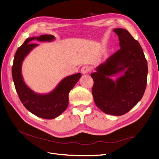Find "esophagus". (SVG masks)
Segmentation results:
<instances>
[{
	"mask_svg": "<svg viewBox=\"0 0 159 159\" xmlns=\"http://www.w3.org/2000/svg\"><path fill=\"white\" fill-rule=\"evenodd\" d=\"M89 70H90V68H89V67H88V66H84V67H82V69H81V72H82V73L84 74V75L89 73Z\"/></svg>",
	"mask_w": 159,
	"mask_h": 159,
	"instance_id": "34e87169",
	"label": "esophagus"
}]
</instances>
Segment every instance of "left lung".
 <instances>
[{"mask_svg":"<svg viewBox=\"0 0 159 159\" xmlns=\"http://www.w3.org/2000/svg\"><path fill=\"white\" fill-rule=\"evenodd\" d=\"M120 48L95 69L92 95L96 106L106 114L128 113L142 98L148 67L143 49L127 30L116 28ZM113 76H116L113 80Z\"/></svg>","mask_w":159,"mask_h":159,"instance_id":"left-lung-1","label":"left lung"}]
</instances>
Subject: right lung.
<instances>
[{
  "instance_id": "1",
  "label": "right lung",
  "mask_w": 159,
  "mask_h": 159,
  "mask_svg": "<svg viewBox=\"0 0 159 159\" xmlns=\"http://www.w3.org/2000/svg\"><path fill=\"white\" fill-rule=\"evenodd\" d=\"M55 39V37L51 34L27 39L17 50L11 69L16 90L21 103L29 112L45 119H55L66 110L69 103V93L82 75L78 73L66 76L54 90L46 93L35 92L25 84L21 70L23 62L29 53L39 46L38 44L32 43L33 40L50 43Z\"/></svg>"
}]
</instances>
